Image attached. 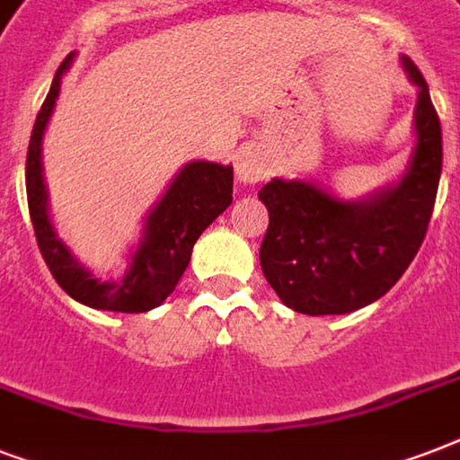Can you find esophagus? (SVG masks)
I'll list each match as a JSON object with an SVG mask.
<instances>
[{"instance_id":"1","label":"esophagus","mask_w":460,"mask_h":460,"mask_svg":"<svg viewBox=\"0 0 460 460\" xmlns=\"http://www.w3.org/2000/svg\"><path fill=\"white\" fill-rule=\"evenodd\" d=\"M234 169H236V176L241 183H258L260 179L267 176L265 162H262L255 147H241L236 155V162H234Z\"/></svg>"}]
</instances>
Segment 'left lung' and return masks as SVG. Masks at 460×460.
Returning <instances> with one entry per match:
<instances>
[{"label": "left lung", "mask_w": 460, "mask_h": 460, "mask_svg": "<svg viewBox=\"0 0 460 460\" xmlns=\"http://www.w3.org/2000/svg\"><path fill=\"white\" fill-rule=\"evenodd\" d=\"M415 147L403 176L363 200H341L313 181L272 179L258 198L270 212L260 265L284 305L303 314H346L375 303L420 251L442 176V126L413 61Z\"/></svg>", "instance_id": "left-lung-1"}]
</instances>
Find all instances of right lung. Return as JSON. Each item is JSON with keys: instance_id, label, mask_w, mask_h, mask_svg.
<instances>
[{"instance_id": "add662e5", "label": "right lung", "mask_w": 460, "mask_h": 460, "mask_svg": "<svg viewBox=\"0 0 460 460\" xmlns=\"http://www.w3.org/2000/svg\"><path fill=\"white\" fill-rule=\"evenodd\" d=\"M74 57L75 52H71L61 61L32 126L25 159V190L32 229L49 272L74 301L111 313H147L162 305L166 296L176 288L181 274L186 272L190 262L195 241L231 205L234 169L231 164L224 166L205 159H193L183 164L164 195L147 212L138 245L128 252L131 262L126 267L124 277L97 279L57 236L42 173V138L59 97L61 78L74 64Z\"/></svg>"}]
</instances>
